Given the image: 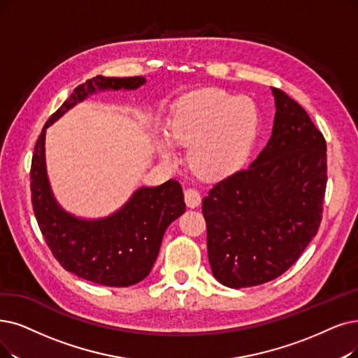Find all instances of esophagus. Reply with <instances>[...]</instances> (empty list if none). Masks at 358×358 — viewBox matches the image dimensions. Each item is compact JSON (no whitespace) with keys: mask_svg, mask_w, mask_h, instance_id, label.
<instances>
[{"mask_svg":"<svg viewBox=\"0 0 358 358\" xmlns=\"http://www.w3.org/2000/svg\"><path fill=\"white\" fill-rule=\"evenodd\" d=\"M185 203H187V206L191 208L198 207L199 203H201V195H199L198 189L195 188L185 189Z\"/></svg>","mask_w":358,"mask_h":358,"instance_id":"34e87169","label":"esophagus"}]
</instances>
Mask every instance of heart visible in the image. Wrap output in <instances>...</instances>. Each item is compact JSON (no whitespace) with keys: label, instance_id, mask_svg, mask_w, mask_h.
<instances>
[{"label":"heart","instance_id":"heart-1","mask_svg":"<svg viewBox=\"0 0 358 358\" xmlns=\"http://www.w3.org/2000/svg\"><path fill=\"white\" fill-rule=\"evenodd\" d=\"M260 126V111L248 96L204 90L188 96L173 123V136L194 144L191 160L199 175L220 178L245 162Z\"/></svg>","mask_w":358,"mask_h":358}]
</instances>
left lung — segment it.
I'll return each instance as SVG.
<instances>
[{
    "label": "left lung",
    "instance_id": "left-lung-1",
    "mask_svg": "<svg viewBox=\"0 0 358 358\" xmlns=\"http://www.w3.org/2000/svg\"><path fill=\"white\" fill-rule=\"evenodd\" d=\"M273 132L250 167L203 199L213 276L229 288L285 273L316 236L327 182L326 141L307 111L279 88Z\"/></svg>",
    "mask_w": 358,
    "mask_h": 358
}]
</instances>
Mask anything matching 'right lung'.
<instances>
[{"label":"right lung","mask_w":358,"mask_h":358,"mask_svg":"<svg viewBox=\"0 0 358 358\" xmlns=\"http://www.w3.org/2000/svg\"><path fill=\"white\" fill-rule=\"evenodd\" d=\"M142 76L88 79L47 120L32 155L31 198L38 226L55 260L70 273L106 287H131L148 276L167 226L185 211L180 183L141 188L117 213L101 220L70 216L55 203L45 170V129L98 90H136Z\"/></svg>","instance_id":"1"}]
</instances>
